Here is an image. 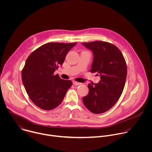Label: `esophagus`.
<instances>
[{"mask_svg":"<svg viewBox=\"0 0 152 152\" xmlns=\"http://www.w3.org/2000/svg\"><path fill=\"white\" fill-rule=\"evenodd\" d=\"M73 83L75 85H82L81 83H79V82H76V81H73Z\"/></svg>","mask_w":152,"mask_h":152,"instance_id":"1","label":"esophagus"}]
</instances>
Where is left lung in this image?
Masks as SVG:
<instances>
[{
  "label": "left lung",
  "instance_id": "obj_1",
  "mask_svg": "<svg viewBox=\"0 0 152 152\" xmlns=\"http://www.w3.org/2000/svg\"><path fill=\"white\" fill-rule=\"evenodd\" d=\"M82 44L94 55L90 72H96L100 77L99 83L88 85L89 93L82 101L91 113L102 114L110 110L122 94L127 76L126 61L111 43L97 41Z\"/></svg>",
  "mask_w": 152,
  "mask_h": 152
}]
</instances>
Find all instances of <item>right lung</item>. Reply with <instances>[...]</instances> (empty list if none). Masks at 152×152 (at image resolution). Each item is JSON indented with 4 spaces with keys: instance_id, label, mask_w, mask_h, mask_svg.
I'll return each mask as SVG.
<instances>
[{
    "instance_id": "obj_1",
    "label": "right lung",
    "mask_w": 152,
    "mask_h": 152,
    "mask_svg": "<svg viewBox=\"0 0 152 152\" xmlns=\"http://www.w3.org/2000/svg\"><path fill=\"white\" fill-rule=\"evenodd\" d=\"M76 45L49 42L28 57L21 71V79L29 98L41 109L49 111L56 107L71 87V80L62 79L54 72Z\"/></svg>"
}]
</instances>
